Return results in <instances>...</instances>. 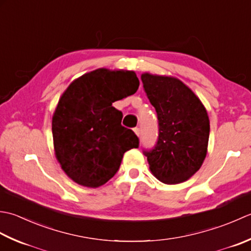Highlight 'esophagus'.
Listing matches in <instances>:
<instances>
[{"label": "esophagus", "instance_id": "1", "mask_svg": "<svg viewBox=\"0 0 251 251\" xmlns=\"http://www.w3.org/2000/svg\"><path fill=\"white\" fill-rule=\"evenodd\" d=\"M134 132H135V134L137 135V136H140L141 135V130H140V127H134Z\"/></svg>", "mask_w": 251, "mask_h": 251}]
</instances>
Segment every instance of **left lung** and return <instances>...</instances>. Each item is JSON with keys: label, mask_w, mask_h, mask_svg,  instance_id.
Wrapping results in <instances>:
<instances>
[{"label": "left lung", "mask_w": 251, "mask_h": 251, "mask_svg": "<svg viewBox=\"0 0 251 251\" xmlns=\"http://www.w3.org/2000/svg\"><path fill=\"white\" fill-rule=\"evenodd\" d=\"M141 79L159 127L156 145L143 154L160 182L182 183L195 175L206 158L210 132L207 110L176 78L143 74Z\"/></svg>", "instance_id": "8db88e82"}]
</instances>
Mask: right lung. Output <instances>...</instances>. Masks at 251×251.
I'll use <instances>...</instances> for the list:
<instances>
[{
    "label": "right lung",
    "instance_id": "obj_1",
    "mask_svg": "<svg viewBox=\"0 0 251 251\" xmlns=\"http://www.w3.org/2000/svg\"><path fill=\"white\" fill-rule=\"evenodd\" d=\"M134 71L96 69L75 80L53 116L56 158L71 180L99 187L119 170L124 154L139 147V137L121 126L122 112L112 103L134 94Z\"/></svg>",
    "mask_w": 251,
    "mask_h": 251
}]
</instances>
